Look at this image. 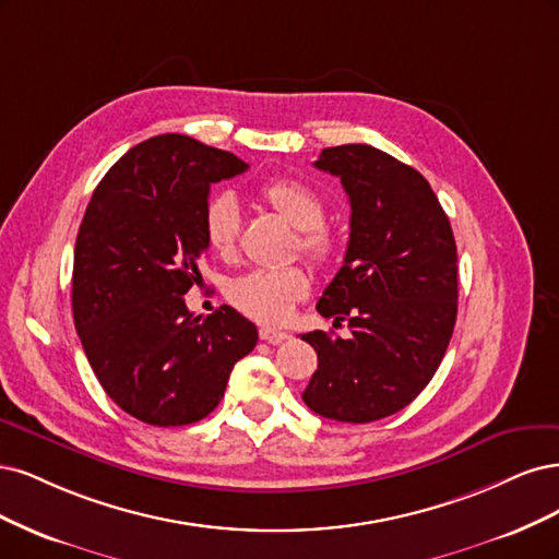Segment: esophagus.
<instances>
[{
	"label": "esophagus",
	"instance_id": "1",
	"mask_svg": "<svg viewBox=\"0 0 559 559\" xmlns=\"http://www.w3.org/2000/svg\"><path fill=\"white\" fill-rule=\"evenodd\" d=\"M260 338L266 341V344H283V341L290 338V334L287 332H281V330H272V328H262L260 330Z\"/></svg>",
	"mask_w": 559,
	"mask_h": 559
}]
</instances>
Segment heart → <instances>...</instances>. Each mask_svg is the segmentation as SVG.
<instances>
[{
	"mask_svg": "<svg viewBox=\"0 0 559 559\" xmlns=\"http://www.w3.org/2000/svg\"><path fill=\"white\" fill-rule=\"evenodd\" d=\"M262 200L299 229V246L318 264H328L336 253L334 234L322 225L328 206L322 197L306 183L281 178L262 188ZM206 246L218 258H231L239 243L241 206L237 194L221 190L211 194L202 215ZM311 290V278L301 266L255 269L227 285V299L243 316L262 325H283L293 316L295 304Z\"/></svg>",
	"mask_w": 559,
	"mask_h": 559,
	"instance_id": "heart-1",
	"label": "heart"
}]
</instances>
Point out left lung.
Returning a JSON list of instances; mask_svg holds the SVG:
<instances>
[{
	"instance_id": "obj_1",
	"label": "left lung",
	"mask_w": 559,
	"mask_h": 559,
	"mask_svg": "<svg viewBox=\"0 0 559 559\" xmlns=\"http://www.w3.org/2000/svg\"><path fill=\"white\" fill-rule=\"evenodd\" d=\"M341 178L350 239L318 313L350 336L309 332L318 371L301 400L322 418L373 423L408 406L437 373L457 318V246L425 176L367 143L325 148Z\"/></svg>"
}]
</instances>
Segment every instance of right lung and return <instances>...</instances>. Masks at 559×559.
<instances>
[{"label":"right lung","instance_id":"right-lung-1","mask_svg":"<svg viewBox=\"0 0 559 559\" xmlns=\"http://www.w3.org/2000/svg\"><path fill=\"white\" fill-rule=\"evenodd\" d=\"M248 169L227 151L159 134L124 153L93 192L74 248L71 309L104 392L136 420L178 427L221 404L258 328L231 306L192 316L211 186Z\"/></svg>","mask_w":559,"mask_h":559}]
</instances>
